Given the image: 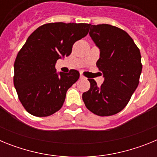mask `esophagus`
<instances>
[{
    "label": "esophagus",
    "instance_id": "1",
    "mask_svg": "<svg viewBox=\"0 0 157 157\" xmlns=\"http://www.w3.org/2000/svg\"><path fill=\"white\" fill-rule=\"evenodd\" d=\"M80 78H81V79H85L86 77L84 75H80Z\"/></svg>",
    "mask_w": 157,
    "mask_h": 157
}]
</instances>
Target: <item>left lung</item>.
<instances>
[{"label":"left lung","instance_id":"obj_1","mask_svg":"<svg viewBox=\"0 0 157 157\" xmlns=\"http://www.w3.org/2000/svg\"><path fill=\"white\" fill-rule=\"evenodd\" d=\"M90 36L100 48L97 67L105 81L100 87L88 78L90 88L82 100L89 110L100 116L115 115L123 110L139 83L142 70L141 53L130 36L109 24L91 25Z\"/></svg>","mask_w":157,"mask_h":157}]
</instances>
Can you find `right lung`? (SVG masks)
Segmentation results:
<instances>
[{
  "label": "right lung",
  "mask_w": 157,
  "mask_h": 157,
  "mask_svg": "<svg viewBox=\"0 0 157 157\" xmlns=\"http://www.w3.org/2000/svg\"><path fill=\"white\" fill-rule=\"evenodd\" d=\"M90 27L89 23H50L29 36L15 60L13 82L19 101L30 114L45 117L61 109L79 72L57 74L55 65L71 53L74 43L87 35Z\"/></svg>",
  "instance_id": "obj_1"
}]
</instances>
